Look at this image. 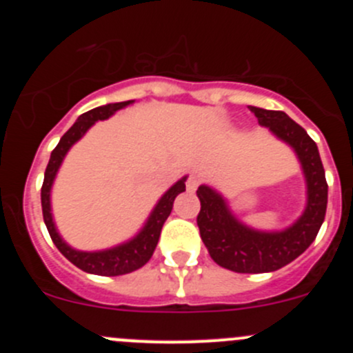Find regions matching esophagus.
Instances as JSON below:
<instances>
[{"mask_svg": "<svg viewBox=\"0 0 353 353\" xmlns=\"http://www.w3.org/2000/svg\"><path fill=\"white\" fill-rule=\"evenodd\" d=\"M199 186V176L198 174H190V177H188L186 181V190L190 191V193H193V191H196V188Z\"/></svg>", "mask_w": 353, "mask_h": 353, "instance_id": "1", "label": "esophagus"}]
</instances>
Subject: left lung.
<instances>
[{
  "mask_svg": "<svg viewBox=\"0 0 353 353\" xmlns=\"http://www.w3.org/2000/svg\"><path fill=\"white\" fill-rule=\"evenodd\" d=\"M249 109L261 126L294 148L307 183V205L301 219L282 232H263L241 223L222 194L199 186L201 203L198 227L201 239L216 265L237 273H266L280 270L301 256L318 236L328 205V184L314 140L282 110Z\"/></svg>",
  "mask_w": 353,
  "mask_h": 353,
  "instance_id": "1",
  "label": "left lung"
}]
</instances>
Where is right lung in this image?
<instances>
[{
	"label": "right lung",
	"mask_w": 353,
	"mask_h": 353,
	"mask_svg": "<svg viewBox=\"0 0 353 353\" xmlns=\"http://www.w3.org/2000/svg\"><path fill=\"white\" fill-rule=\"evenodd\" d=\"M131 102L133 101L101 105V108H95L88 110V112L81 114L77 119V123L63 134L59 143L56 145V148L52 150L51 159H49L48 167H46L44 183H42L41 190L42 215H44V223L46 227H48L52 243L56 244L59 252H61L66 259H70L74 266H78V268L83 270V272L87 273H94V275L101 276L126 275V273H131L134 272V270L141 268V266L152 258V254H154L163 222H165L167 216L172 212L174 199H176L177 194L186 191V184H184L186 183V177H183V179L177 181V183L159 199V203H157L154 212L148 216L143 229H141L133 239L121 245H116V248L95 252L77 251V249H73L71 245H68L58 234L51 213V188L52 183H54V177L56 174H58V169L59 165H61L63 159H65L68 150L87 133L88 128H90L92 124H95V121L108 119V117L112 116L116 110L126 108Z\"/></svg>",
	"instance_id": "1"
}]
</instances>
